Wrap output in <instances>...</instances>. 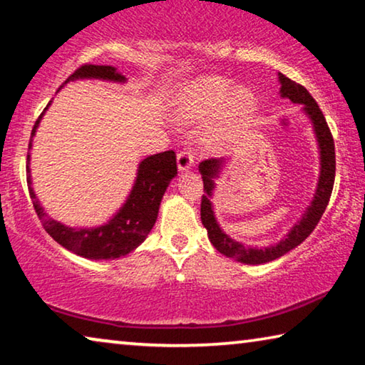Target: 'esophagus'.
Masks as SVG:
<instances>
[{
    "instance_id": "esophagus-1",
    "label": "esophagus",
    "mask_w": 365,
    "mask_h": 365,
    "mask_svg": "<svg viewBox=\"0 0 365 365\" xmlns=\"http://www.w3.org/2000/svg\"><path fill=\"white\" fill-rule=\"evenodd\" d=\"M195 165V154L192 153V149L185 148L183 151L178 153L177 155V167L180 172H187L192 169Z\"/></svg>"
}]
</instances>
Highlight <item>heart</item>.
<instances>
[{"mask_svg":"<svg viewBox=\"0 0 365 365\" xmlns=\"http://www.w3.org/2000/svg\"><path fill=\"white\" fill-rule=\"evenodd\" d=\"M229 94V84L221 79H201L196 81L185 92L178 106V118L183 121H195L205 117H211L222 106ZM250 103V96L244 89L235 91L230 97L229 106L232 112H244Z\"/></svg>","mask_w":365,"mask_h":365,"instance_id":"b5f03b06","label":"heart"}]
</instances>
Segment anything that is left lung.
I'll return each mask as SVG.
<instances>
[{
    "instance_id": "obj_1",
    "label": "left lung",
    "mask_w": 365,
    "mask_h": 365,
    "mask_svg": "<svg viewBox=\"0 0 365 365\" xmlns=\"http://www.w3.org/2000/svg\"><path fill=\"white\" fill-rule=\"evenodd\" d=\"M279 78V94L282 99H289L292 103H300L304 106L302 110L312 121L314 126V133L318 143V151H320V177H318L317 190L314 195V200L305 212L300 217V221L294 224V227L284 235V239L277 242L276 245H268L263 248L248 247L242 242H237L224 232L219 225L216 216H214L212 210V193L216 188V178H219L222 167L225 164L224 158L219 159H207L203 160L198 165V170L203 178L205 195L201 198V222L207 230V237H210L212 247L216 248L222 255L234 258L237 262L245 264H263L273 259L286 255L292 248L302 244L307 237L314 232L318 221H320L323 212H325L329 196L333 192L334 183V170H336V159H334V141L329 131L327 120L323 117L320 107L315 102L314 97L309 94V91L297 83H294L284 74L277 73Z\"/></svg>"
}]
</instances>
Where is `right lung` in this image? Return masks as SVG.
Wrapping results in <instances>:
<instances>
[{"instance_id":"1","label":"right lung","mask_w":365,"mask_h":365,"mask_svg":"<svg viewBox=\"0 0 365 365\" xmlns=\"http://www.w3.org/2000/svg\"><path fill=\"white\" fill-rule=\"evenodd\" d=\"M78 79H101L112 81V83H125L126 81L123 74L117 71V68L101 65H84L78 68L65 81V84ZM48 107L50 103L45 107L42 115L34 125L31 141H29V151L32 149V138L36 136L40 120ZM29 164H31V154L27 153L29 193L34 200V207H36L38 219L42 221L43 229L50 234L51 239L61 247H65L66 250L89 259H115L128 255L136 247H140L154 227L162 196H164L172 178L177 175L175 153L164 151L149 155L138 165L135 185H133L130 195L126 196L123 206L106 224L97 225V227H69V225L51 219L40 206L36 192L32 188V175Z\"/></svg>"}]
</instances>
